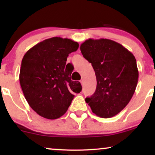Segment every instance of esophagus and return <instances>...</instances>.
<instances>
[{
    "label": "esophagus",
    "mask_w": 155,
    "mask_h": 155,
    "mask_svg": "<svg viewBox=\"0 0 155 155\" xmlns=\"http://www.w3.org/2000/svg\"><path fill=\"white\" fill-rule=\"evenodd\" d=\"M80 83H81V84H82H82H83V82H83V80H82H82H80Z\"/></svg>",
    "instance_id": "34e87169"
}]
</instances>
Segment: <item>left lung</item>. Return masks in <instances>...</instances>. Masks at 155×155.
Listing matches in <instances>:
<instances>
[{"mask_svg": "<svg viewBox=\"0 0 155 155\" xmlns=\"http://www.w3.org/2000/svg\"><path fill=\"white\" fill-rule=\"evenodd\" d=\"M80 51L92 63L97 78L96 91L85 101L97 116L113 117L134 94L138 80L136 59L121 44L107 39H89Z\"/></svg>", "mask_w": 155, "mask_h": 155, "instance_id": "left-lung-1", "label": "left lung"}]
</instances>
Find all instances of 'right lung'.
<instances>
[{
	"mask_svg": "<svg viewBox=\"0 0 155 155\" xmlns=\"http://www.w3.org/2000/svg\"><path fill=\"white\" fill-rule=\"evenodd\" d=\"M79 47L78 42L52 37L36 44L25 54L20 82L29 105L42 117L56 119L71 105L73 93L82 90L80 82L72 81V70L65 67L69 54Z\"/></svg>",
	"mask_w": 155,
	"mask_h": 155,
	"instance_id": "add662e5",
	"label": "right lung"
}]
</instances>
